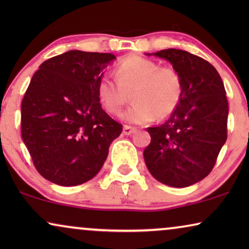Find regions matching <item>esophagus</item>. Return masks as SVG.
Instances as JSON below:
<instances>
[{"mask_svg":"<svg viewBox=\"0 0 249 249\" xmlns=\"http://www.w3.org/2000/svg\"><path fill=\"white\" fill-rule=\"evenodd\" d=\"M136 131V128H134V127H130V125H124V135H127V136H129V135H131V134H134V132Z\"/></svg>","mask_w":249,"mask_h":249,"instance_id":"34e87169","label":"esophagus"}]
</instances>
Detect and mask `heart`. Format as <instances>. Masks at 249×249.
I'll return each mask as SVG.
<instances>
[{
	"label": "heart",
	"instance_id": "1",
	"mask_svg": "<svg viewBox=\"0 0 249 249\" xmlns=\"http://www.w3.org/2000/svg\"><path fill=\"white\" fill-rule=\"evenodd\" d=\"M115 82L102 77L97 97L108 113L117 114L130 100L135 103L121 113L124 121L144 124L165 119L177 110L183 93L182 76L173 67H161L147 57L130 55L115 68Z\"/></svg>",
	"mask_w": 249,
	"mask_h": 249
}]
</instances>
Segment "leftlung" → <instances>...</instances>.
Instances as JSON below:
<instances>
[{"label":"left lung","mask_w":249,"mask_h":249,"mask_svg":"<svg viewBox=\"0 0 249 249\" xmlns=\"http://www.w3.org/2000/svg\"><path fill=\"white\" fill-rule=\"evenodd\" d=\"M153 54L179 71L183 93L165 124L147 128L151 142L144 149V159L158 181L182 188L210 175L227 141L226 89L215 68L202 57L176 49Z\"/></svg>","instance_id":"left-lung-1"}]
</instances>
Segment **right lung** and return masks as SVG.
I'll use <instances>...</instances> for the list:
<instances>
[{
    "mask_svg": "<svg viewBox=\"0 0 249 249\" xmlns=\"http://www.w3.org/2000/svg\"><path fill=\"white\" fill-rule=\"evenodd\" d=\"M111 53L69 51L44 61L21 103V136L38 173L60 186H77L100 172L122 124L97 97Z\"/></svg>",
    "mask_w": 249,
    "mask_h": 249,
    "instance_id": "add662e5",
    "label": "right lung"
}]
</instances>
